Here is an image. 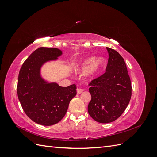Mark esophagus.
Segmentation results:
<instances>
[{"label":"esophagus","instance_id":"obj_1","mask_svg":"<svg viewBox=\"0 0 157 157\" xmlns=\"http://www.w3.org/2000/svg\"><path fill=\"white\" fill-rule=\"evenodd\" d=\"M83 91H84L83 89H81V88H77V94H81Z\"/></svg>","mask_w":157,"mask_h":157}]
</instances>
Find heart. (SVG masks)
<instances>
[{
  "label": "heart",
  "instance_id": "obj_1",
  "mask_svg": "<svg viewBox=\"0 0 157 157\" xmlns=\"http://www.w3.org/2000/svg\"><path fill=\"white\" fill-rule=\"evenodd\" d=\"M105 64V59L103 57L88 58L85 59L77 69V72L79 74H84L86 72L88 77L93 78L101 72V69Z\"/></svg>",
  "mask_w": 157,
  "mask_h": 157
}]
</instances>
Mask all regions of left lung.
Instances as JSON below:
<instances>
[{
  "label": "left lung",
  "mask_w": 157,
  "mask_h": 157,
  "mask_svg": "<svg viewBox=\"0 0 157 157\" xmlns=\"http://www.w3.org/2000/svg\"><path fill=\"white\" fill-rule=\"evenodd\" d=\"M107 50L109 59L106 72L89 83L91 94L88 111L100 123L115 121L125 111L132 96L131 81L125 61L118 52Z\"/></svg>",
  "instance_id": "8db88e82"
}]
</instances>
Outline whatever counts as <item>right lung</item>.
<instances>
[{
	"label": "right lung",
	"mask_w": 157,
	"mask_h": 157,
	"mask_svg": "<svg viewBox=\"0 0 157 157\" xmlns=\"http://www.w3.org/2000/svg\"><path fill=\"white\" fill-rule=\"evenodd\" d=\"M61 54L58 48L40 47L28 57L19 73L18 99L27 116L37 124L51 126L59 122L77 94L75 84L61 87L56 83H48L40 77L41 66L57 59Z\"/></svg>",
	"instance_id": "right-lung-1"
}]
</instances>
